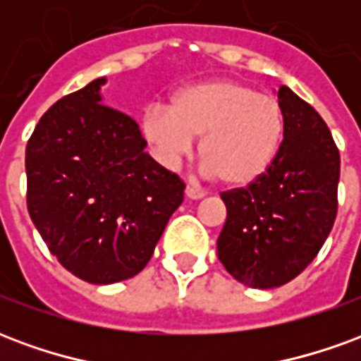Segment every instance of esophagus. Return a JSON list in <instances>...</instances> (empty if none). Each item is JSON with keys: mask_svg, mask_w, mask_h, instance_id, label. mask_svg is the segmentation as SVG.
<instances>
[{"mask_svg": "<svg viewBox=\"0 0 361 361\" xmlns=\"http://www.w3.org/2000/svg\"><path fill=\"white\" fill-rule=\"evenodd\" d=\"M185 197H189V199H193V201H197V199H203L204 191H201V189L191 188V185H188V188H185Z\"/></svg>", "mask_w": 361, "mask_h": 361, "instance_id": "obj_1", "label": "esophagus"}]
</instances>
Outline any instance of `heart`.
I'll return each instance as SVG.
<instances>
[{
    "label": "heart",
    "mask_w": 361,
    "mask_h": 361,
    "mask_svg": "<svg viewBox=\"0 0 361 361\" xmlns=\"http://www.w3.org/2000/svg\"><path fill=\"white\" fill-rule=\"evenodd\" d=\"M284 110L274 96L250 82L209 79L176 90L170 108L149 106L141 133L164 164L188 154L193 139L204 172L232 189L259 181L279 157Z\"/></svg>",
    "instance_id": "heart-1"
}]
</instances>
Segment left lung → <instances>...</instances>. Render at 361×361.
<instances>
[{
  "label": "left lung",
  "instance_id": "1",
  "mask_svg": "<svg viewBox=\"0 0 361 361\" xmlns=\"http://www.w3.org/2000/svg\"><path fill=\"white\" fill-rule=\"evenodd\" d=\"M284 139L269 172L245 189L222 193L226 222L216 250L242 284H286L315 259L336 219L341 154L329 127L288 87L279 89Z\"/></svg>",
  "mask_w": 361,
  "mask_h": 361
}]
</instances>
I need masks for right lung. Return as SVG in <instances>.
<instances>
[{
  "label": "right lung",
  "mask_w": 361,
  "mask_h": 361,
  "mask_svg": "<svg viewBox=\"0 0 361 361\" xmlns=\"http://www.w3.org/2000/svg\"><path fill=\"white\" fill-rule=\"evenodd\" d=\"M106 77L63 96L27 145V204L54 257L90 284L141 272L183 201L133 119L102 104Z\"/></svg>",
  "instance_id": "obj_1"
}]
</instances>
